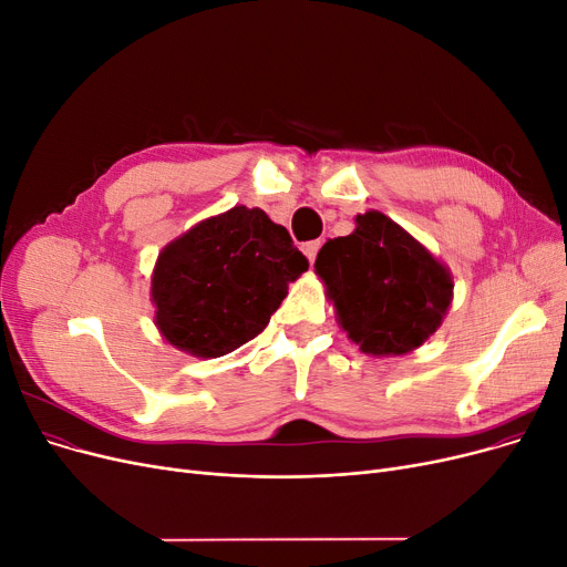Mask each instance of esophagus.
Listing matches in <instances>:
<instances>
[{"instance_id": "obj_1", "label": "esophagus", "mask_w": 567, "mask_h": 567, "mask_svg": "<svg viewBox=\"0 0 567 567\" xmlns=\"http://www.w3.org/2000/svg\"><path fill=\"white\" fill-rule=\"evenodd\" d=\"M320 245H322L320 239H313V241H307V245H302V251H305V256L309 258V262H313V260H316Z\"/></svg>"}]
</instances>
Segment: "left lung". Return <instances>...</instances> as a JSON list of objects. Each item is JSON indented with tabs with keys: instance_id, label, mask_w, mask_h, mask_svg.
<instances>
[{
	"instance_id": "obj_1",
	"label": "left lung",
	"mask_w": 567,
	"mask_h": 567,
	"mask_svg": "<svg viewBox=\"0 0 567 567\" xmlns=\"http://www.w3.org/2000/svg\"><path fill=\"white\" fill-rule=\"evenodd\" d=\"M322 245L316 275L326 281L348 339L369 355H403L441 326L452 277L417 239L381 212Z\"/></svg>"
}]
</instances>
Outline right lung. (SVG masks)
<instances>
[{"label": "right lung", "instance_id": "1", "mask_svg": "<svg viewBox=\"0 0 567 567\" xmlns=\"http://www.w3.org/2000/svg\"><path fill=\"white\" fill-rule=\"evenodd\" d=\"M309 260L258 207H233L158 254L156 326L175 348L221 358L256 339Z\"/></svg>", "mask_w": 567, "mask_h": 567}]
</instances>
